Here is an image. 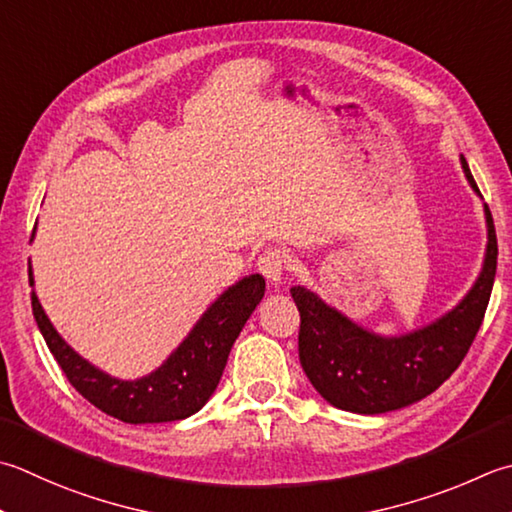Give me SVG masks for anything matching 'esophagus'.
Instances as JSON below:
<instances>
[{
	"mask_svg": "<svg viewBox=\"0 0 512 512\" xmlns=\"http://www.w3.org/2000/svg\"><path fill=\"white\" fill-rule=\"evenodd\" d=\"M257 268L270 284L273 286H282L284 277H286V268H288V259L277 248H266L262 255L257 259Z\"/></svg>",
	"mask_w": 512,
	"mask_h": 512,
	"instance_id": "obj_1",
	"label": "esophagus"
}]
</instances>
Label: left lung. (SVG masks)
Instances as JSON below:
<instances>
[{
    "label": "left lung",
    "instance_id": "8db88e82",
    "mask_svg": "<svg viewBox=\"0 0 512 512\" xmlns=\"http://www.w3.org/2000/svg\"><path fill=\"white\" fill-rule=\"evenodd\" d=\"M468 186L479 188L459 155ZM486 250L482 270L459 302L433 322L399 335H379L306 286H293L302 315L299 362L308 382L330 406L357 415H382L417 404L462 364L486 313L497 270V235L484 204Z\"/></svg>",
    "mask_w": 512,
    "mask_h": 512
}]
</instances>
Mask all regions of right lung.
<instances>
[{
	"mask_svg": "<svg viewBox=\"0 0 512 512\" xmlns=\"http://www.w3.org/2000/svg\"><path fill=\"white\" fill-rule=\"evenodd\" d=\"M28 279L33 286V315L39 333L68 382L102 413L126 424L179 422L202 410L222 379L230 348L266 290V279L259 273L237 279L204 310L188 335L155 370L137 379H119L90 364L57 333L35 293L30 262Z\"/></svg>",
	"mask_w": 512,
	"mask_h": 512,
	"instance_id": "obj_1",
	"label": "right lung"
}]
</instances>
